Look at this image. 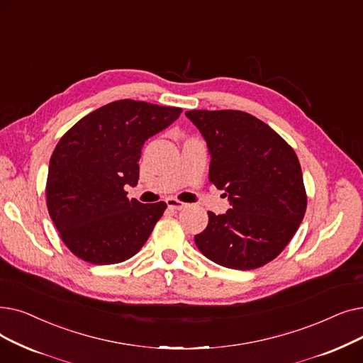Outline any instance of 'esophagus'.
<instances>
[{
	"mask_svg": "<svg viewBox=\"0 0 363 363\" xmlns=\"http://www.w3.org/2000/svg\"><path fill=\"white\" fill-rule=\"evenodd\" d=\"M167 205H168L169 210L179 211V210H183L187 203H184V202L179 201V199H174V198H169V199H167Z\"/></svg>",
	"mask_w": 363,
	"mask_h": 363,
	"instance_id": "34e87169",
	"label": "esophagus"
}]
</instances>
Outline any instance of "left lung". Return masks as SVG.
I'll return each mask as SVG.
<instances>
[{
    "label": "left lung",
    "instance_id": "obj_1",
    "mask_svg": "<svg viewBox=\"0 0 363 363\" xmlns=\"http://www.w3.org/2000/svg\"><path fill=\"white\" fill-rule=\"evenodd\" d=\"M208 146L210 182L229 196L226 214L208 211L195 236L211 262L238 270L278 257L303 221L307 196L297 155L282 137L242 111H189Z\"/></svg>",
    "mask_w": 363,
    "mask_h": 363
}]
</instances>
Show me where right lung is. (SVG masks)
Wrapping results in <instances>:
<instances>
[{
	"mask_svg": "<svg viewBox=\"0 0 363 363\" xmlns=\"http://www.w3.org/2000/svg\"><path fill=\"white\" fill-rule=\"evenodd\" d=\"M180 113V108L116 100L79 119L59 140L48 165L47 208L81 260L115 264L145 245L167 203L128 199L124 187L139 182L145 142Z\"/></svg>",
	"mask_w": 363,
	"mask_h": 363,
	"instance_id": "add662e5",
	"label": "right lung"
}]
</instances>
